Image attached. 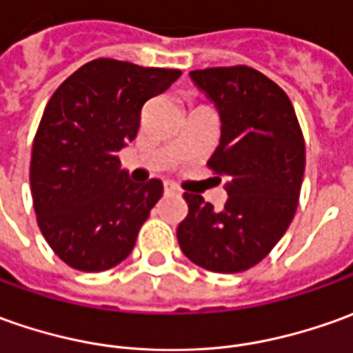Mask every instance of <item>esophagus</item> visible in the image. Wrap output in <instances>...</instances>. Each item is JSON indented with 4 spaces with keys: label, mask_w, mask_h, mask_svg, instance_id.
Wrapping results in <instances>:
<instances>
[{
    "label": "esophagus",
    "mask_w": 353,
    "mask_h": 353,
    "mask_svg": "<svg viewBox=\"0 0 353 353\" xmlns=\"http://www.w3.org/2000/svg\"><path fill=\"white\" fill-rule=\"evenodd\" d=\"M164 193H166V195H177L179 191H177L176 185H172V183H166V185H164Z\"/></svg>",
    "instance_id": "1"
}]
</instances>
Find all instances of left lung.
I'll list each match as a JSON object with an SVG mask.
<instances>
[{
    "label": "left lung",
    "mask_w": 353,
    "mask_h": 353,
    "mask_svg": "<svg viewBox=\"0 0 353 353\" xmlns=\"http://www.w3.org/2000/svg\"><path fill=\"white\" fill-rule=\"evenodd\" d=\"M189 77L220 114V145L208 168L216 179L226 177L228 199L214 210L201 195L183 193L189 212L177 241L210 272H243L267 257L296 214L305 172L301 127L286 92L253 67H210Z\"/></svg>",
    "instance_id": "1"
}]
</instances>
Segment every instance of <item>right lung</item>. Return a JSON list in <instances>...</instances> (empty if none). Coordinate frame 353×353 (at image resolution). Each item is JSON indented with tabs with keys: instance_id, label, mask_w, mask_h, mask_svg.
<instances>
[{
	"instance_id": "1",
	"label": "right lung",
	"mask_w": 353,
	"mask_h": 353,
	"mask_svg": "<svg viewBox=\"0 0 353 353\" xmlns=\"http://www.w3.org/2000/svg\"><path fill=\"white\" fill-rule=\"evenodd\" d=\"M179 75L100 57L50 98L32 143L30 191L42 236L71 268L102 272L133 251L164 185L131 181L117 152L137 137L146 100Z\"/></svg>"
}]
</instances>
